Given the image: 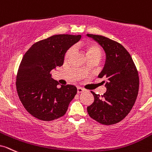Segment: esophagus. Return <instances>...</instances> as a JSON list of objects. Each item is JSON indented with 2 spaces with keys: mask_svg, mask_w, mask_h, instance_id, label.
I'll use <instances>...</instances> for the list:
<instances>
[{
  "mask_svg": "<svg viewBox=\"0 0 152 152\" xmlns=\"http://www.w3.org/2000/svg\"><path fill=\"white\" fill-rule=\"evenodd\" d=\"M85 91V90L83 89V88H77V93H83V92H84Z\"/></svg>",
  "mask_w": 152,
  "mask_h": 152,
  "instance_id": "1",
  "label": "esophagus"
}]
</instances>
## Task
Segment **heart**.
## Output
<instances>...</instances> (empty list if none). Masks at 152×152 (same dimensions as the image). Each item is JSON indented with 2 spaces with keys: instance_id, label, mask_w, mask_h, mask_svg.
Masks as SVG:
<instances>
[{
  "instance_id": "1",
  "label": "heart",
  "mask_w": 152,
  "mask_h": 152,
  "mask_svg": "<svg viewBox=\"0 0 152 152\" xmlns=\"http://www.w3.org/2000/svg\"><path fill=\"white\" fill-rule=\"evenodd\" d=\"M80 47L85 52V54H86L88 59H90V58H95V59H100V58L101 57V49H100V47L97 44L93 43V42H83V43L80 44ZM72 50L71 49L67 51V53H66V57H69V54L72 53Z\"/></svg>"
}]
</instances>
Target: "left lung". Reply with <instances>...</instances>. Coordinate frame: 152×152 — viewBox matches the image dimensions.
I'll return each instance as SVG.
<instances>
[{
    "label": "left lung",
    "mask_w": 152,
    "mask_h": 152,
    "mask_svg": "<svg viewBox=\"0 0 152 152\" xmlns=\"http://www.w3.org/2000/svg\"><path fill=\"white\" fill-rule=\"evenodd\" d=\"M103 47L105 63L98 77L103 78L106 92L100 95L91 92L94 102L87 108L93 119L104 125L122 121L131 111L139 93L138 71L130 54L121 44L103 37L88 34Z\"/></svg>",
    "instance_id": "obj_1"
}]
</instances>
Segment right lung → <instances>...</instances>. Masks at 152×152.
<instances>
[{"label": "right lung", "instance_id": "right-lung-1", "mask_svg": "<svg viewBox=\"0 0 152 152\" xmlns=\"http://www.w3.org/2000/svg\"><path fill=\"white\" fill-rule=\"evenodd\" d=\"M81 35L58 34L34 44L23 57L16 77L21 103L34 117L50 121L63 116L77 93L74 85H61L50 72L61 67L65 53Z\"/></svg>", "mask_w": 152, "mask_h": 152}]
</instances>
